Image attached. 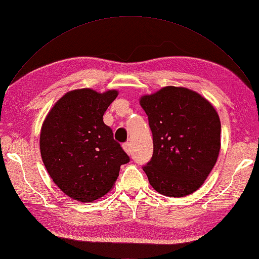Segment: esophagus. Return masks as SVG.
<instances>
[{"mask_svg":"<svg viewBox=\"0 0 259 259\" xmlns=\"http://www.w3.org/2000/svg\"><path fill=\"white\" fill-rule=\"evenodd\" d=\"M122 149L125 150L129 155L131 154V152H132V147H131V144L130 143H126V144H123L122 145Z\"/></svg>","mask_w":259,"mask_h":259,"instance_id":"esophagus-1","label":"esophagus"}]
</instances>
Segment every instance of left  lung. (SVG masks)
<instances>
[{
    "mask_svg": "<svg viewBox=\"0 0 259 259\" xmlns=\"http://www.w3.org/2000/svg\"><path fill=\"white\" fill-rule=\"evenodd\" d=\"M153 154L143 167L150 185L167 197H185L204 183L220 151L221 123L215 108L199 93L168 85L144 95Z\"/></svg>",
    "mask_w": 259,
    "mask_h": 259,
    "instance_id": "8db88e82",
    "label": "left lung"
}]
</instances>
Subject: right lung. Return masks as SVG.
<instances>
[{
	"instance_id": "obj_1",
	"label": "right lung",
	"mask_w": 259,
	"mask_h": 259,
	"mask_svg": "<svg viewBox=\"0 0 259 259\" xmlns=\"http://www.w3.org/2000/svg\"><path fill=\"white\" fill-rule=\"evenodd\" d=\"M116 90L78 89L50 110L40 133L42 161L54 183L70 198L92 202L114 186L129 156L113 139L103 116Z\"/></svg>"
}]
</instances>
